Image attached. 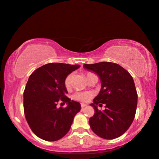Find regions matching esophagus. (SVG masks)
Segmentation results:
<instances>
[{
  "label": "esophagus",
  "mask_w": 159,
  "mask_h": 159,
  "mask_svg": "<svg viewBox=\"0 0 159 159\" xmlns=\"http://www.w3.org/2000/svg\"><path fill=\"white\" fill-rule=\"evenodd\" d=\"M80 105H81V107H82V108H84V107H86V106H87V104H84V103H81V104H80Z\"/></svg>",
  "instance_id": "1"
}]
</instances>
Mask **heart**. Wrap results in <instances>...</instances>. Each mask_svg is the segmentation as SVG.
<instances>
[{
  "label": "heart",
  "instance_id": "b5f03b06",
  "mask_svg": "<svg viewBox=\"0 0 159 159\" xmlns=\"http://www.w3.org/2000/svg\"><path fill=\"white\" fill-rule=\"evenodd\" d=\"M92 75H93V73H87L86 75V79ZM72 74H69L67 75L66 79H65V86H66L67 89L70 88L71 84V80H72ZM91 97H92V93L91 92H77L73 96V98L75 100H78V101L88 102L89 100L91 99Z\"/></svg>",
  "mask_w": 159,
  "mask_h": 159
}]
</instances>
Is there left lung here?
<instances>
[{"mask_svg":"<svg viewBox=\"0 0 159 159\" xmlns=\"http://www.w3.org/2000/svg\"><path fill=\"white\" fill-rule=\"evenodd\" d=\"M84 68L95 73L102 84L99 94L90 104L95 111L89 122L91 129L104 139L120 137L128 129L135 115L138 94L133 77L114 62L84 64ZM99 102L106 105L104 111L98 109Z\"/></svg>","mask_w":159,"mask_h":159,"instance_id":"left-lung-1","label":"left lung"}]
</instances>
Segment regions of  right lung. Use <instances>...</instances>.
Returning a JSON list of instances; mask_svg holds the SVG:
<instances>
[{"label": "right lung", "instance_id": "1", "mask_svg": "<svg viewBox=\"0 0 159 159\" xmlns=\"http://www.w3.org/2000/svg\"><path fill=\"white\" fill-rule=\"evenodd\" d=\"M79 65L48 63L37 68L29 78L24 92L26 121L36 135L47 141H56L68 133L80 103L66 97V76ZM59 101L67 102L66 108H57Z\"/></svg>", "mask_w": 159, "mask_h": 159}]
</instances>
